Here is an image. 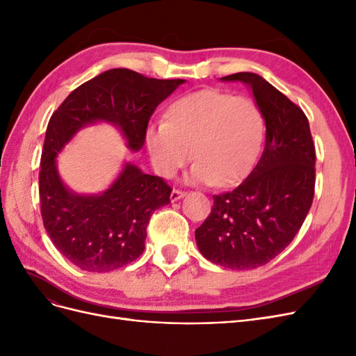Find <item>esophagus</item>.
Returning a JSON list of instances; mask_svg holds the SVG:
<instances>
[{"mask_svg":"<svg viewBox=\"0 0 356 356\" xmlns=\"http://www.w3.org/2000/svg\"><path fill=\"white\" fill-rule=\"evenodd\" d=\"M186 196V193L184 191H179V190H172V193H170V202H177V200H179V199H182Z\"/></svg>","mask_w":356,"mask_h":356,"instance_id":"obj_1","label":"esophagus"}]
</instances>
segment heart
<instances>
[{
	"label": "heart",
	"mask_w": 356,
	"mask_h": 356,
	"mask_svg": "<svg viewBox=\"0 0 356 356\" xmlns=\"http://www.w3.org/2000/svg\"><path fill=\"white\" fill-rule=\"evenodd\" d=\"M264 117L257 104L217 89L193 92L169 106L165 123L149 124L144 141L160 177L170 178L191 159L190 184L230 187L260 156Z\"/></svg>",
	"instance_id": "heart-1"
}]
</instances>
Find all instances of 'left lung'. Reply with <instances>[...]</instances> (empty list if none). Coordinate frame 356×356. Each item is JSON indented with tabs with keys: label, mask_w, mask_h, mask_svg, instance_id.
I'll use <instances>...</instances> for the list:
<instances>
[{
	"label": "left lung",
	"mask_w": 356,
	"mask_h": 356,
	"mask_svg": "<svg viewBox=\"0 0 356 356\" xmlns=\"http://www.w3.org/2000/svg\"><path fill=\"white\" fill-rule=\"evenodd\" d=\"M220 80L251 90L264 117L266 145L241 186L213 196L195 236L207 260L251 270L281 254L305 222L315 193V145L305 113L261 75L238 72Z\"/></svg>",
	"instance_id": "8db88e82"
}]
</instances>
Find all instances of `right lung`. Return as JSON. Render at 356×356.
Segmentation results:
<instances>
[{
  "mask_svg": "<svg viewBox=\"0 0 356 356\" xmlns=\"http://www.w3.org/2000/svg\"><path fill=\"white\" fill-rule=\"evenodd\" d=\"M184 83L108 70L71 92L53 113L41 154V217L53 245L81 270L111 272L136 260L149 217L170 202L172 188L126 160L108 188L84 195L63 182L58 156L81 129L98 123L117 127L126 147L138 153L149 117Z\"/></svg>",
  "mask_w": 356,
  "mask_h": 356,
  "instance_id": "right-lung-1",
  "label": "right lung"
}]
</instances>
